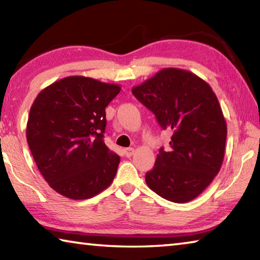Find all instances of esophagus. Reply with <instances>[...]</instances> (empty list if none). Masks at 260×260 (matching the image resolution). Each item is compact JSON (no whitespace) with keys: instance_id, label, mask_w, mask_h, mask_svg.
<instances>
[{"instance_id":"34e87169","label":"esophagus","mask_w":260,"mask_h":260,"mask_svg":"<svg viewBox=\"0 0 260 260\" xmlns=\"http://www.w3.org/2000/svg\"><path fill=\"white\" fill-rule=\"evenodd\" d=\"M134 153V148H126L125 149V155L127 157H132Z\"/></svg>"}]
</instances>
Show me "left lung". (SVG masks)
Returning a JSON list of instances; mask_svg holds the SVG:
<instances>
[{
  "label": "left lung",
  "instance_id": "8db88e82",
  "mask_svg": "<svg viewBox=\"0 0 260 260\" xmlns=\"http://www.w3.org/2000/svg\"><path fill=\"white\" fill-rule=\"evenodd\" d=\"M132 93L172 132L170 149H159L146 174L148 187L162 199L186 203L212 182L222 165L226 120L212 88L186 70L164 69Z\"/></svg>",
  "mask_w": 260,
  "mask_h": 260
}]
</instances>
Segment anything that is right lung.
Wrapping results in <instances>:
<instances>
[{"label": "right lung", "instance_id": "right-lung-1", "mask_svg": "<svg viewBox=\"0 0 260 260\" xmlns=\"http://www.w3.org/2000/svg\"><path fill=\"white\" fill-rule=\"evenodd\" d=\"M120 86L81 76L51 83L29 110L26 138L49 186L71 200H87L107 189L120 157L105 146V108Z\"/></svg>", "mask_w": 260, "mask_h": 260}]
</instances>
